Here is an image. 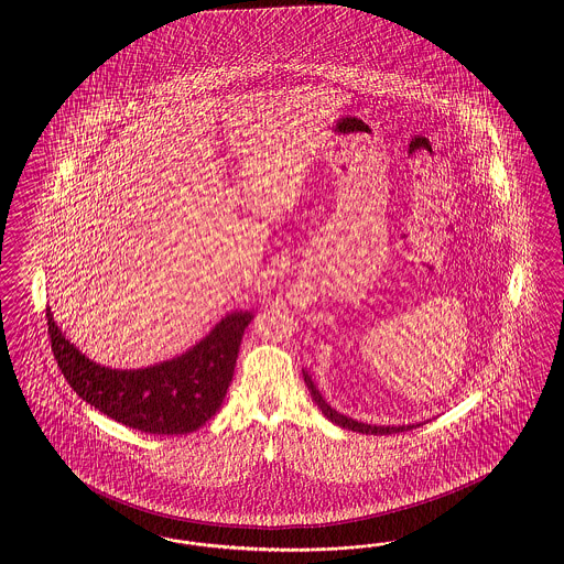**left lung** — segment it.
Instances as JSON below:
<instances>
[{
    "label": "left lung",
    "mask_w": 564,
    "mask_h": 564,
    "mask_svg": "<svg viewBox=\"0 0 564 564\" xmlns=\"http://www.w3.org/2000/svg\"><path fill=\"white\" fill-rule=\"evenodd\" d=\"M304 380H306L307 391L312 394V401L323 410L326 417L333 422V424H337V426L345 427V430H354V432H359V434H375V436H387V434H399V432H408L411 427L415 426H370V424H361V422H356V420H351V417H347V415H341L339 411L333 410L328 403H326L325 399L321 397L318 393V389L314 387V382H312V378L307 376V372H304Z\"/></svg>",
    "instance_id": "1"
}]
</instances>
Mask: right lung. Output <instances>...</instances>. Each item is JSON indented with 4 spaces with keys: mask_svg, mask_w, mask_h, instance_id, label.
Listing matches in <instances>:
<instances>
[{
    "mask_svg": "<svg viewBox=\"0 0 564 564\" xmlns=\"http://www.w3.org/2000/svg\"><path fill=\"white\" fill-rule=\"evenodd\" d=\"M53 358L69 387L88 405L123 426L149 434H188L206 424L234 378L250 312H234L180 358L144 370H109L85 358L62 335L47 307Z\"/></svg>",
    "mask_w": 564,
    "mask_h": 564,
    "instance_id": "right-lung-1",
    "label": "right lung"
}]
</instances>
